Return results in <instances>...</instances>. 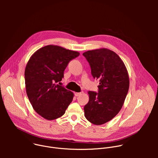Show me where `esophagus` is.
I'll list each match as a JSON object with an SVG mask.
<instances>
[{"instance_id": "1", "label": "esophagus", "mask_w": 158, "mask_h": 158, "mask_svg": "<svg viewBox=\"0 0 158 158\" xmlns=\"http://www.w3.org/2000/svg\"><path fill=\"white\" fill-rule=\"evenodd\" d=\"M82 94H83V92H81V93H75V96H76V97H77V96H79L80 95H81Z\"/></svg>"}]
</instances>
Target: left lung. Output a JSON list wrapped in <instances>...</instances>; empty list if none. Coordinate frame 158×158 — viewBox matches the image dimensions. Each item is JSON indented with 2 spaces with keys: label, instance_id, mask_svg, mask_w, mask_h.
Wrapping results in <instances>:
<instances>
[{
  "label": "left lung",
  "instance_id": "left-lung-1",
  "mask_svg": "<svg viewBox=\"0 0 158 158\" xmlns=\"http://www.w3.org/2000/svg\"><path fill=\"white\" fill-rule=\"evenodd\" d=\"M82 55L91 65L93 77L100 81L98 93L88 91L84 115L90 123L101 125L113 119L121 109L129 90V74L123 60L110 49L100 48Z\"/></svg>",
  "mask_w": 158,
  "mask_h": 158
}]
</instances>
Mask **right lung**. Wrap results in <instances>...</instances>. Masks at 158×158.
<instances>
[{"label":"right lung","mask_w":158,"mask_h":158,"mask_svg":"<svg viewBox=\"0 0 158 158\" xmlns=\"http://www.w3.org/2000/svg\"><path fill=\"white\" fill-rule=\"evenodd\" d=\"M77 51L55 45L36 51L25 69L26 93L34 110L49 121L62 116L74 93L56 83L62 81L69 61L79 56Z\"/></svg>","instance_id":"add662e5"}]
</instances>
